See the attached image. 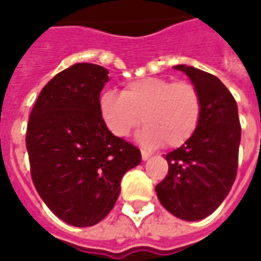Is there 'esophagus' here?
Returning a JSON list of instances; mask_svg holds the SVG:
<instances>
[{
  "label": "esophagus",
  "mask_w": 261,
  "mask_h": 261,
  "mask_svg": "<svg viewBox=\"0 0 261 261\" xmlns=\"http://www.w3.org/2000/svg\"><path fill=\"white\" fill-rule=\"evenodd\" d=\"M149 156H151V153L147 152L145 149H141V158H142V161H147V159L149 158Z\"/></svg>",
  "instance_id": "34e87169"
}]
</instances>
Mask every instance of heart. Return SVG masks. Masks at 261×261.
<instances>
[{
    "label": "heart",
    "mask_w": 261,
    "mask_h": 261,
    "mask_svg": "<svg viewBox=\"0 0 261 261\" xmlns=\"http://www.w3.org/2000/svg\"><path fill=\"white\" fill-rule=\"evenodd\" d=\"M99 110L112 134L127 138L141 123L145 147L170 148L186 144L202 116L201 93L189 81L145 76L125 84L121 93L108 89L99 97Z\"/></svg>",
    "instance_id": "b5f03b06"
}]
</instances>
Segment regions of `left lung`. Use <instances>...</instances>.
Wrapping results in <instances>:
<instances>
[{"label": "left lung", "mask_w": 261, "mask_h": 261, "mask_svg": "<svg viewBox=\"0 0 261 261\" xmlns=\"http://www.w3.org/2000/svg\"><path fill=\"white\" fill-rule=\"evenodd\" d=\"M176 69L201 93L202 116L194 136L166 155L169 170L155 190L170 214L198 221L219 207L235 181L241 123L235 99L215 75L186 65Z\"/></svg>", "instance_id": "left-lung-1"}]
</instances>
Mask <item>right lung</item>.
<instances>
[{
	"instance_id": "obj_1",
	"label": "right lung",
	"mask_w": 261,
	"mask_h": 261,
	"mask_svg": "<svg viewBox=\"0 0 261 261\" xmlns=\"http://www.w3.org/2000/svg\"><path fill=\"white\" fill-rule=\"evenodd\" d=\"M100 65L78 63L48 81L26 131L31 175L39 196L60 219L92 226L112 210L140 149L105 124L99 96L109 81Z\"/></svg>"
}]
</instances>
